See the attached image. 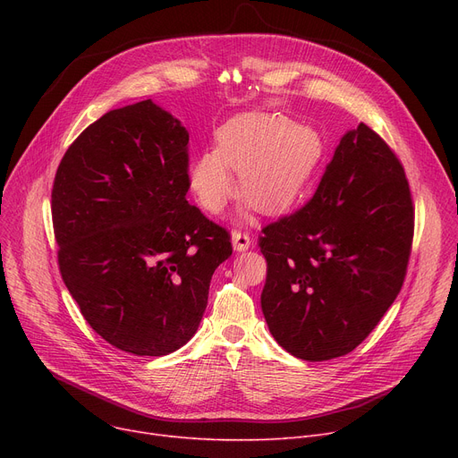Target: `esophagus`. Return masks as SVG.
<instances>
[{"label": "esophagus", "mask_w": 458, "mask_h": 458, "mask_svg": "<svg viewBox=\"0 0 458 458\" xmlns=\"http://www.w3.org/2000/svg\"><path fill=\"white\" fill-rule=\"evenodd\" d=\"M232 243H233V249H235L237 252H243V250H247V249L250 247L252 239H250V235H249L247 232L233 230V232H232Z\"/></svg>", "instance_id": "esophagus-1"}]
</instances>
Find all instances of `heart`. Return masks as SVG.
I'll return each mask as SVG.
<instances>
[{
    "mask_svg": "<svg viewBox=\"0 0 458 458\" xmlns=\"http://www.w3.org/2000/svg\"><path fill=\"white\" fill-rule=\"evenodd\" d=\"M323 156L316 131L293 120L247 113L230 118L215 133V150L191 165V187L209 213L225 209L233 195L230 168L242 173V192L256 209L278 213L290 208L314 178Z\"/></svg>",
    "mask_w": 458,
    "mask_h": 458,
    "instance_id": "heart-1",
    "label": "heart"
}]
</instances>
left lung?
Returning a JSON list of instances; mask_svg holds the SVG:
<instances>
[{"mask_svg":"<svg viewBox=\"0 0 458 458\" xmlns=\"http://www.w3.org/2000/svg\"><path fill=\"white\" fill-rule=\"evenodd\" d=\"M414 237L404 168L360 123L340 140L318 191L267 225L261 311L275 340L310 362L362 344L399 295Z\"/></svg>","mask_w":458,"mask_h":458,"instance_id":"obj_1","label":"left lung"}]
</instances>
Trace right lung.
Masks as SVG:
<instances>
[{"instance_id":"obj_1","label":"right lung","mask_w":458,"mask_h":458,"mask_svg":"<svg viewBox=\"0 0 458 458\" xmlns=\"http://www.w3.org/2000/svg\"><path fill=\"white\" fill-rule=\"evenodd\" d=\"M189 133L144 100L113 109L64 152L52 189L59 271L85 321L113 347L163 356L208 306L230 232L185 199Z\"/></svg>"}]
</instances>
